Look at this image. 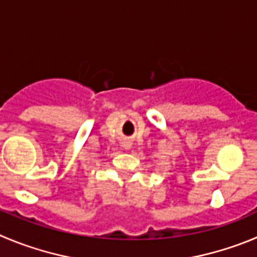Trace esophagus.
I'll list each match as a JSON object with an SVG mask.
<instances>
[{
  "label": "esophagus",
  "mask_w": 257,
  "mask_h": 257,
  "mask_svg": "<svg viewBox=\"0 0 257 257\" xmlns=\"http://www.w3.org/2000/svg\"><path fill=\"white\" fill-rule=\"evenodd\" d=\"M131 147H132V145L129 142H126L125 145H124V148H125V150H131Z\"/></svg>",
  "instance_id": "1"
}]
</instances>
